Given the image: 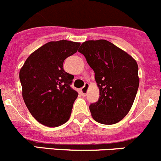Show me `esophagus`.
Masks as SVG:
<instances>
[{
  "label": "esophagus",
  "instance_id": "1",
  "mask_svg": "<svg viewBox=\"0 0 161 161\" xmlns=\"http://www.w3.org/2000/svg\"><path fill=\"white\" fill-rule=\"evenodd\" d=\"M89 86H90V84H89L88 82H86L85 86H84L81 89V93H82V95L84 96V97H85V96H86L87 92H88Z\"/></svg>",
  "mask_w": 161,
  "mask_h": 161
}]
</instances>
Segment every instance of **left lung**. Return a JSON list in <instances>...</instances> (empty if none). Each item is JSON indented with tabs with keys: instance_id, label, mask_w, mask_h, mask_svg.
Segmentation results:
<instances>
[{
	"instance_id": "1",
	"label": "left lung",
	"mask_w": 161,
	"mask_h": 161,
	"mask_svg": "<svg viewBox=\"0 0 161 161\" xmlns=\"http://www.w3.org/2000/svg\"><path fill=\"white\" fill-rule=\"evenodd\" d=\"M78 51L94 71L100 90L98 101L90 105L92 118L103 125L118 123L130 111L139 88L136 60L105 40L84 42Z\"/></svg>"
}]
</instances>
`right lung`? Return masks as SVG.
<instances>
[{
	"instance_id": "add662e5",
	"label": "right lung",
	"mask_w": 161,
	"mask_h": 161,
	"mask_svg": "<svg viewBox=\"0 0 161 161\" xmlns=\"http://www.w3.org/2000/svg\"><path fill=\"white\" fill-rule=\"evenodd\" d=\"M80 43L51 41L32 53L19 72L22 97L31 114L48 127L68 121L78 92L70 86L74 76L64 71V61Z\"/></svg>"
}]
</instances>
